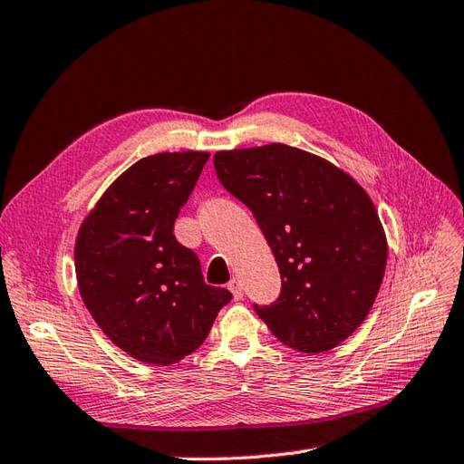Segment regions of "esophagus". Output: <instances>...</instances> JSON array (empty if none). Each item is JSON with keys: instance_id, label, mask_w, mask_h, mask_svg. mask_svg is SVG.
Masks as SVG:
<instances>
[{"instance_id": "34e87169", "label": "esophagus", "mask_w": 464, "mask_h": 464, "mask_svg": "<svg viewBox=\"0 0 464 464\" xmlns=\"http://www.w3.org/2000/svg\"><path fill=\"white\" fill-rule=\"evenodd\" d=\"M229 290H231V293H233L235 300L243 298V286H241V283H239V281H237V278H233V281L229 283Z\"/></svg>"}]
</instances>
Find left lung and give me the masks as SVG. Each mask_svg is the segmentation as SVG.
Instances as JSON below:
<instances>
[{
  "label": "left lung",
  "mask_w": 464,
  "mask_h": 464,
  "mask_svg": "<svg viewBox=\"0 0 464 464\" xmlns=\"http://www.w3.org/2000/svg\"><path fill=\"white\" fill-rule=\"evenodd\" d=\"M223 188L255 215L281 271V295L255 312L285 346L336 348L368 316L387 241L368 193L324 158L286 144L213 158Z\"/></svg>",
  "instance_id": "1"
}]
</instances>
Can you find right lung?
Instances as JSON below:
<instances>
[{"label":"right lung","mask_w":464,"mask_h":464,"mask_svg":"<svg viewBox=\"0 0 464 464\" xmlns=\"http://www.w3.org/2000/svg\"><path fill=\"white\" fill-rule=\"evenodd\" d=\"M208 152H164L128 168L86 215L74 245L84 306L134 360L169 365L196 352L233 298L203 283L198 255L174 235Z\"/></svg>","instance_id":"add662e5"}]
</instances>
